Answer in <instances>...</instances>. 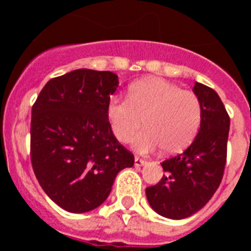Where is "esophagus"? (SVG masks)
Here are the masks:
<instances>
[{
  "mask_svg": "<svg viewBox=\"0 0 251 251\" xmlns=\"http://www.w3.org/2000/svg\"><path fill=\"white\" fill-rule=\"evenodd\" d=\"M146 163V159L143 158H139V157H134V166L136 167H141V166H143Z\"/></svg>",
  "mask_w": 251,
  "mask_h": 251,
  "instance_id": "obj_1",
  "label": "esophagus"
}]
</instances>
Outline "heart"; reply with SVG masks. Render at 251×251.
<instances>
[{
  "label": "heart",
  "instance_id": "b5f03b06",
  "mask_svg": "<svg viewBox=\"0 0 251 251\" xmlns=\"http://www.w3.org/2000/svg\"><path fill=\"white\" fill-rule=\"evenodd\" d=\"M106 115L114 137L127 143L141 128L133 145L138 152L162 147L166 153H178L196 137L201 123V104L197 95L182 90L161 77H146L128 89L127 99L112 97Z\"/></svg>",
  "mask_w": 251,
  "mask_h": 251
}]
</instances>
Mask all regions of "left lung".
<instances>
[{
	"label": "left lung",
	"instance_id": "obj_1",
	"mask_svg": "<svg viewBox=\"0 0 251 251\" xmlns=\"http://www.w3.org/2000/svg\"><path fill=\"white\" fill-rule=\"evenodd\" d=\"M201 104L199 134L183 153L161 163L166 174L146 188L151 207L168 219H185L202 208L220 186L227 154L230 117L214 89L195 83Z\"/></svg>",
	"mask_w": 251,
	"mask_h": 251
}]
</instances>
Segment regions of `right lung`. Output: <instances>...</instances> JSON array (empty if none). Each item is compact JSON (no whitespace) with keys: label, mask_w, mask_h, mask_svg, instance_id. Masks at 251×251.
Returning a JSON list of instances; mask_svg holds the SVG:
<instances>
[{"label":"right lung","mask_w":251,"mask_h":251,"mask_svg":"<svg viewBox=\"0 0 251 251\" xmlns=\"http://www.w3.org/2000/svg\"><path fill=\"white\" fill-rule=\"evenodd\" d=\"M118 76L77 69L52 77L31 112L30 157L45 194L69 212H88L110 194L134 156L115 138L106 115Z\"/></svg>","instance_id":"add662e5"}]
</instances>
